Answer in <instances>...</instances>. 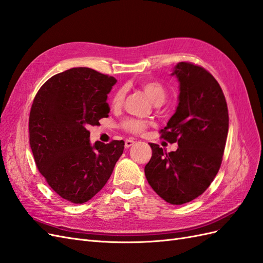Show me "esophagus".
Instances as JSON below:
<instances>
[{
  "instance_id": "obj_1",
  "label": "esophagus",
  "mask_w": 263,
  "mask_h": 263,
  "mask_svg": "<svg viewBox=\"0 0 263 263\" xmlns=\"http://www.w3.org/2000/svg\"><path fill=\"white\" fill-rule=\"evenodd\" d=\"M134 142H136V141H134L133 139H126V140H125V147L132 146V145L134 144Z\"/></svg>"
}]
</instances>
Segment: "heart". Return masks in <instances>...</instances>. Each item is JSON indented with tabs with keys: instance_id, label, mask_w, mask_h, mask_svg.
<instances>
[{
	"instance_id": "1",
	"label": "heart",
	"mask_w": 263,
	"mask_h": 263,
	"mask_svg": "<svg viewBox=\"0 0 263 263\" xmlns=\"http://www.w3.org/2000/svg\"><path fill=\"white\" fill-rule=\"evenodd\" d=\"M141 89H142L147 96L150 97V99L153 101L154 104L157 105H161L162 104L167 96V91L166 87L162 84L158 82V81L154 80H145L142 81L140 83ZM124 97H125V90L124 89H119L114 96L112 98V106L113 107H120L122 105L123 101H124ZM122 129L133 133V134H140L142 133L147 126H149V122L143 120H139V119H126L124 120L122 124Z\"/></svg>"
}]
</instances>
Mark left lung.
<instances>
[{
  "instance_id": "left-lung-1",
  "label": "left lung",
  "mask_w": 263,
  "mask_h": 263,
  "mask_svg": "<svg viewBox=\"0 0 263 263\" xmlns=\"http://www.w3.org/2000/svg\"><path fill=\"white\" fill-rule=\"evenodd\" d=\"M179 104L161 138L178 142L166 153L150 143L152 157L144 167L147 182L171 204H183L203 193L217 176L224 152L229 114L218 81L203 67L187 62L174 66Z\"/></svg>"
}]
</instances>
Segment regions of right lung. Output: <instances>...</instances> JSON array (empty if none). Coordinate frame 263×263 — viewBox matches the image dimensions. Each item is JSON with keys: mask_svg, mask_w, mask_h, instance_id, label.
<instances>
[{"mask_svg": "<svg viewBox=\"0 0 263 263\" xmlns=\"http://www.w3.org/2000/svg\"><path fill=\"white\" fill-rule=\"evenodd\" d=\"M113 77L73 67L50 78L33 100L30 146L39 171L60 197L84 203L110 179L124 141L90 142V125L109 117Z\"/></svg>", "mask_w": 263, "mask_h": 263, "instance_id": "add662e5", "label": "right lung"}]
</instances>
